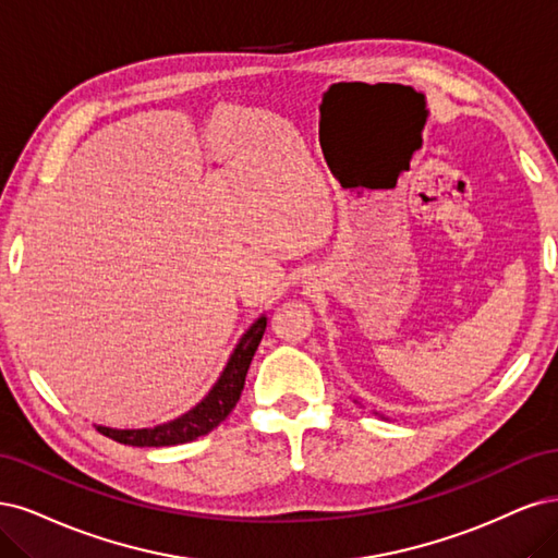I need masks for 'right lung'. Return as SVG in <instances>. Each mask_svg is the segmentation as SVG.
<instances>
[{
  "label": "right lung",
  "instance_id": "1",
  "mask_svg": "<svg viewBox=\"0 0 558 558\" xmlns=\"http://www.w3.org/2000/svg\"><path fill=\"white\" fill-rule=\"evenodd\" d=\"M266 331V317H259L253 327H250L241 343L233 350L227 368L222 371L220 380L208 391V397L185 412L183 417H178L169 424H159L155 428H132V430H118V428H106L97 426L99 434L111 438L122 445H134V447H169V445H183L190 440L202 438L210 430L229 417V412L236 408L241 391L245 385V375L250 368V362L259 348V340Z\"/></svg>",
  "mask_w": 558,
  "mask_h": 558
}]
</instances>
